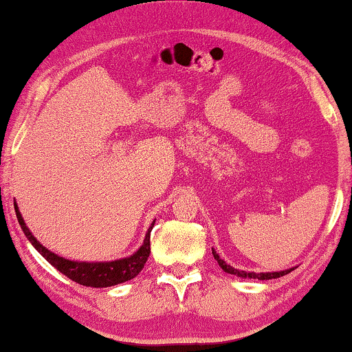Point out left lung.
Listing matches in <instances>:
<instances>
[{
	"label": "left lung",
	"instance_id": "1",
	"mask_svg": "<svg viewBox=\"0 0 352 352\" xmlns=\"http://www.w3.org/2000/svg\"><path fill=\"white\" fill-rule=\"evenodd\" d=\"M213 256H214V259L216 261H218V264H219V267L223 269L224 272H228V274H234V276H237V277H245V278H258V280H269V278H277V277H282V276H285V274H288V272H292L293 271V267L292 269H287V271H280V272H259V274H256V272H245V271H239V269H234L232 266H229L228 263L224 261V259H221L219 258V254L214 252L213 250Z\"/></svg>",
	"mask_w": 352,
	"mask_h": 352
}]
</instances>
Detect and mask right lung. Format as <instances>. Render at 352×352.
<instances>
[{
    "instance_id": "right-lung-1",
    "label": "right lung",
    "mask_w": 352,
    "mask_h": 352,
    "mask_svg": "<svg viewBox=\"0 0 352 352\" xmlns=\"http://www.w3.org/2000/svg\"><path fill=\"white\" fill-rule=\"evenodd\" d=\"M14 208H16L19 224H21L23 234H25V237L30 240L33 247H35L38 252L41 253V256L45 258L47 263L52 264L57 271L64 274L65 277L72 278L74 282L80 283V285L104 288V287L118 285V283L131 280V278L136 277L138 274L142 271L144 264H146L148 254H151V230L153 228V224H155V221H153L151 228H148L141 248H139L134 254H131V256L117 259V261H109V263H86V261L80 263V261H70V259L57 256V254L50 252L46 247H43V245L33 237V234L28 230L25 223H23V218L16 204H14Z\"/></svg>"
}]
</instances>
